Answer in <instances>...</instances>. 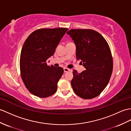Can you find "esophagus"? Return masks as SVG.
I'll return each mask as SVG.
<instances>
[{"mask_svg": "<svg viewBox=\"0 0 131 131\" xmlns=\"http://www.w3.org/2000/svg\"><path fill=\"white\" fill-rule=\"evenodd\" d=\"M63 70H64L65 72H68V71H70V69H69L67 68H63Z\"/></svg>", "mask_w": 131, "mask_h": 131, "instance_id": "esophagus-1", "label": "esophagus"}]
</instances>
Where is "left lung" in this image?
<instances>
[{
    "label": "left lung",
    "instance_id": "obj_1",
    "mask_svg": "<svg viewBox=\"0 0 131 131\" xmlns=\"http://www.w3.org/2000/svg\"><path fill=\"white\" fill-rule=\"evenodd\" d=\"M77 47V59L85 70H73L71 84L74 93L84 99L98 96L108 85L113 71V58L107 41L93 29H73L67 32Z\"/></svg>",
    "mask_w": 131,
    "mask_h": 131
}]
</instances>
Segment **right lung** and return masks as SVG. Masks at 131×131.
Here are the masks:
<instances>
[{"instance_id":"1","label":"right lung","mask_w":131,"mask_h":131,"mask_svg":"<svg viewBox=\"0 0 131 131\" xmlns=\"http://www.w3.org/2000/svg\"><path fill=\"white\" fill-rule=\"evenodd\" d=\"M68 28H42L36 30L24 42L20 56V71L29 92L39 98L56 93L57 83L63 73L61 67L47 65L61 39Z\"/></svg>"}]
</instances>
